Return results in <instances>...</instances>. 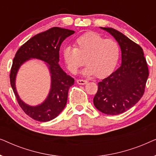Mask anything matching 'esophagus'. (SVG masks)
Returning a JSON list of instances; mask_svg holds the SVG:
<instances>
[{
	"mask_svg": "<svg viewBox=\"0 0 156 156\" xmlns=\"http://www.w3.org/2000/svg\"><path fill=\"white\" fill-rule=\"evenodd\" d=\"M76 82H77L78 84L84 85V84H86L87 83V80H76Z\"/></svg>",
	"mask_w": 156,
	"mask_h": 156,
	"instance_id": "34e87169",
	"label": "esophagus"
}]
</instances>
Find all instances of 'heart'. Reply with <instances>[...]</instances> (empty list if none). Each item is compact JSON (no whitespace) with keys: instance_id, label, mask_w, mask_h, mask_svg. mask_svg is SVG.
<instances>
[{"instance_id":"heart-1","label":"heart","mask_w":156,"mask_h":156,"mask_svg":"<svg viewBox=\"0 0 156 156\" xmlns=\"http://www.w3.org/2000/svg\"><path fill=\"white\" fill-rule=\"evenodd\" d=\"M75 48L65 47L62 57L66 67L72 74H76L84 64L87 66L82 74L103 78L112 74L118 64L120 48L113 39H105L95 32H88L74 41Z\"/></svg>"}]
</instances>
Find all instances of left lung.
<instances>
[{
	"label": "left lung",
	"mask_w": 156,
	"mask_h": 156,
	"mask_svg": "<svg viewBox=\"0 0 156 156\" xmlns=\"http://www.w3.org/2000/svg\"><path fill=\"white\" fill-rule=\"evenodd\" d=\"M100 28L118 42L121 50V65L98 83L94 104L105 114H121L133 107L144 95L149 75L148 65L140 46L114 28Z\"/></svg>",
	"instance_id": "1"
}]
</instances>
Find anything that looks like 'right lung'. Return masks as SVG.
<instances>
[{
    "instance_id": "1",
    "label": "right lung",
    "mask_w": 156,
    "mask_h": 156,
    "mask_svg": "<svg viewBox=\"0 0 156 156\" xmlns=\"http://www.w3.org/2000/svg\"><path fill=\"white\" fill-rule=\"evenodd\" d=\"M74 33V30L55 27L30 38L17 51L12 61L10 80L19 105L24 112L36 121L46 122L58 116L67 104L68 91L74 83L72 76L59 65V51L64 40ZM32 58L45 62L51 74L49 94L43 102L37 106L25 103L19 97L15 81L18 70L23 63Z\"/></svg>"
}]
</instances>
